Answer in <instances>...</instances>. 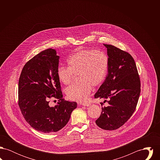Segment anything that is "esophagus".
Here are the masks:
<instances>
[{"label": "esophagus", "instance_id": "34e87169", "mask_svg": "<svg viewBox=\"0 0 160 160\" xmlns=\"http://www.w3.org/2000/svg\"><path fill=\"white\" fill-rule=\"evenodd\" d=\"M81 104H82V106H83L86 107L89 106L91 105V104H90V103H88V102H83V103H82Z\"/></svg>", "mask_w": 160, "mask_h": 160}]
</instances>
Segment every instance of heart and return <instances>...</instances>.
I'll return each mask as SVG.
<instances>
[{"label":"heart","mask_w":160,"mask_h":160,"mask_svg":"<svg viewBox=\"0 0 160 160\" xmlns=\"http://www.w3.org/2000/svg\"><path fill=\"white\" fill-rule=\"evenodd\" d=\"M68 67L59 66L57 69V76L59 82L68 84L74 74H78L80 80L67 89L69 99L84 101L88 98L92 86H97L102 83L108 72V58L106 53L95 50L87 49L75 52L67 60Z\"/></svg>","instance_id":"b5f03b06"}]
</instances>
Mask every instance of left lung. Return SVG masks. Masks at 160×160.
Returning a JSON list of instances; mask_svg holds the SVG:
<instances>
[{"label": "left lung", "mask_w": 160, "mask_h": 160, "mask_svg": "<svg viewBox=\"0 0 160 160\" xmlns=\"http://www.w3.org/2000/svg\"><path fill=\"white\" fill-rule=\"evenodd\" d=\"M104 46L108 58V74L94 98L104 99L108 106L101 108L95 123L102 129L114 130L134 112L140 93V80L135 61L128 53L112 45Z\"/></svg>", "instance_id": "1"}]
</instances>
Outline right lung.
<instances>
[{
    "mask_svg": "<svg viewBox=\"0 0 160 160\" xmlns=\"http://www.w3.org/2000/svg\"><path fill=\"white\" fill-rule=\"evenodd\" d=\"M59 56L48 48L35 56L24 66L18 82V106L24 118L31 127L44 133L57 132L70 119L77 102L63 98L57 76ZM59 99L54 107L49 99Z\"/></svg>",
    "mask_w": 160,
    "mask_h": 160,
    "instance_id": "1",
    "label": "right lung"
}]
</instances>
